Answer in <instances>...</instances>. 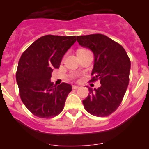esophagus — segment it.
Segmentation results:
<instances>
[{"instance_id": "obj_1", "label": "esophagus", "mask_w": 149, "mask_h": 149, "mask_svg": "<svg viewBox=\"0 0 149 149\" xmlns=\"http://www.w3.org/2000/svg\"><path fill=\"white\" fill-rule=\"evenodd\" d=\"M78 88H79L78 86H75V85H73V86H72V89H78Z\"/></svg>"}]
</instances>
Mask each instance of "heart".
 I'll use <instances>...</instances> for the list:
<instances>
[{
  "mask_svg": "<svg viewBox=\"0 0 149 149\" xmlns=\"http://www.w3.org/2000/svg\"><path fill=\"white\" fill-rule=\"evenodd\" d=\"M82 50H84V49H82Z\"/></svg>",
  "mask_w": 149,
  "mask_h": 149,
  "instance_id": "1",
  "label": "heart"
}]
</instances>
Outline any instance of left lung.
Returning <instances> with one entry per match:
<instances>
[{"instance_id":"obj_1","label":"left lung","mask_w":149,"mask_h":149,"mask_svg":"<svg viewBox=\"0 0 149 149\" xmlns=\"http://www.w3.org/2000/svg\"><path fill=\"white\" fill-rule=\"evenodd\" d=\"M77 42L90 49L95 60L91 81H100L98 89L89 88L83 100L84 108L95 116L104 117L116 110L124 98L129 83L131 61L121 45L102 34L77 36Z\"/></svg>"}]
</instances>
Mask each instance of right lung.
Segmentation results:
<instances>
[{"instance_id":"right-lung-1","label":"right lung","mask_w":149,"mask_h":149,"mask_svg":"<svg viewBox=\"0 0 149 149\" xmlns=\"http://www.w3.org/2000/svg\"><path fill=\"white\" fill-rule=\"evenodd\" d=\"M76 42V36H42L24 51L18 64L16 81L24 104L34 116L49 119L63 110L72 86L51 81L63 56Z\"/></svg>"}]
</instances>
